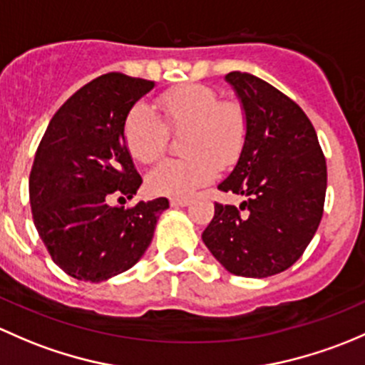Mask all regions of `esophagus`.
I'll return each mask as SVG.
<instances>
[{"mask_svg": "<svg viewBox=\"0 0 365 365\" xmlns=\"http://www.w3.org/2000/svg\"><path fill=\"white\" fill-rule=\"evenodd\" d=\"M170 205L172 207H187V205H191V200L190 198H172Z\"/></svg>", "mask_w": 365, "mask_h": 365, "instance_id": "1", "label": "esophagus"}]
</instances>
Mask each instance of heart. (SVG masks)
I'll return each mask as SVG.
<instances>
[{"label":"heart","mask_w":365,"mask_h":365,"mask_svg":"<svg viewBox=\"0 0 365 365\" xmlns=\"http://www.w3.org/2000/svg\"><path fill=\"white\" fill-rule=\"evenodd\" d=\"M165 122L174 131H184L186 158L163 160L145 178V186L158 197L182 198L216 178L217 163L228 167L237 160L246 140L247 121L235 101H220L212 88L186 84L158 98ZM168 130L149 105L138 103L125 121L128 153L142 163L163 153Z\"/></svg>","instance_id":"heart-1"}]
</instances>
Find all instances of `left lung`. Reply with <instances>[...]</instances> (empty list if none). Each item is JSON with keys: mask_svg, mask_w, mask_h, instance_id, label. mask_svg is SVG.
<instances>
[{"mask_svg": "<svg viewBox=\"0 0 365 365\" xmlns=\"http://www.w3.org/2000/svg\"><path fill=\"white\" fill-rule=\"evenodd\" d=\"M225 81L244 108L247 131L234 170L217 187L246 200L239 209L214 205L202 240L235 276H274L294 265L317 234L327 191L325 158L295 101L246 71H230Z\"/></svg>", "mask_w": 365, "mask_h": 365, "instance_id": "8db88e82", "label": "left lung"}]
</instances>
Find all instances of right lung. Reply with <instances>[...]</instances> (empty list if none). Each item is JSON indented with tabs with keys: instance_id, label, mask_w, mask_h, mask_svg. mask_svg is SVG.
Returning <instances> with one entry per match:
<instances>
[{
	"instance_id": "1",
	"label": "right lung",
	"mask_w": 365,
	"mask_h": 365,
	"mask_svg": "<svg viewBox=\"0 0 365 365\" xmlns=\"http://www.w3.org/2000/svg\"><path fill=\"white\" fill-rule=\"evenodd\" d=\"M155 82L119 71L101 75L61 105L45 130L29 175L33 221L56 265L100 283L131 269L151 244L167 198L125 209L142 178L125 144V121Z\"/></svg>"
}]
</instances>
